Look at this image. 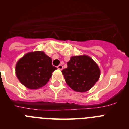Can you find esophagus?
I'll return each instance as SVG.
<instances>
[{"instance_id":"esophagus-1","label":"esophagus","mask_w":129,"mask_h":129,"mask_svg":"<svg viewBox=\"0 0 129 129\" xmlns=\"http://www.w3.org/2000/svg\"><path fill=\"white\" fill-rule=\"evenodd\" d=\"M57 68L58 69H60V70H62V69H63V66H62V65L60 64L58 66Z\"/></svg>"}]
</instances>
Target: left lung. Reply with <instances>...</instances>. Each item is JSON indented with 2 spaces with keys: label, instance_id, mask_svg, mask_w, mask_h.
I'll use <instances>...</instances> for the list:
<instances>
[{
  "label": "left lung",
  "instance_id": "obj_1",
  "mask_svg": "<svg viewBox=\"0 0 129 129\" xmlns=\"http://www.w3.org/2000/svg\"><path fill=\"white\" fill-rule=\"evenodd\" d=\"M67 65V68L62 70V74L67 85L75 92H87L99 79V67L89 56H71Z\"/></svg>",
  "mask_w": 129,
  "mask_h": 129
}]
</instances>
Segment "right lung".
<instances>
[{
	"mask_svg": "<svg viewBox=\"0 0 129 129\" xmlns=\"http://www.w3.org/2000/svg\"><path fill=\"white\" fill-rule=\"evenodd\" d=\"M56 69L52 66L51 58L43 51H37L27 53L21 58L16 63L15 70L20 83L35 90L44 86Z\"/></svg>",
	"mask_w": 129,
	"mask_h": 129,
	"instance_id": "add662e5",
	"label": "right lung"
}]
</instances>
